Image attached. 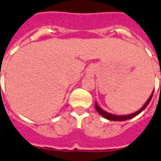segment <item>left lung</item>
<instances>
[{"mask_svg": "<svg viewBox=\"0 0 161 161\" xmlns=\"http://www.w3.org/2000/svg\"><path fill=\"white\" fill-rule=\"evenodd\" d=\"M153 92L152 93L151 96L149 97V99H148L147 101L146 102V104H145L144 106H143V107H142V108H141V109L139 110V111L136 112V113H134V114H132L122 115V116L111 114H108V113H107V112L103 111V110H102V109H101V108L96 104V103H95V108H96V110L98 111V113H99V114H100L101 116H103L104 118H106V119H110V120H115V121H122V120H126V119H132V118L135 117V116L139 114H141V112L143 111L145 108L147 107V105L149 104V102H150V101H151L152 97H153Z\"/></svg>", "mask_w": 161, "mask_h": 161, "instance_id": "8db88e82", "label": "left lung"}]
</instances>
